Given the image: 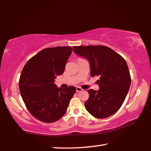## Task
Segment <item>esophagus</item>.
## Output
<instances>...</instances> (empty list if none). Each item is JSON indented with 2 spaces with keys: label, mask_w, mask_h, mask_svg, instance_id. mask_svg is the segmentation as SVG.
<instances>
[{
  "label": "esophagus",
  "mask_w": 151,
  "mask_h": 151,
  "mask_svg": "<svg viewBox=\"0 0 151 151\" xmlns=\"http://www.w3.org/2000/svg\"><path fill=\"white\" fill-rule=\"evenodd\" d=\"M76 92H80V91H83V88H81V87H79V86H77V87L76 88Z\"/></svg>",
  "instance_id": "obj_1"
}]
</instances>
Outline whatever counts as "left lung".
<instances>
[{"mask_svg":"<svg viewBox=\"0 0 151 151\" xmlns=\"http://www.w3.org/2000/svg\"><path fill=\"white\" fill-rule=\"evenodd\" d=\"M75 54L86 58L90 63L91 76H100L99 90L89 89L85 106L98 119L112 116L121 108L131 83L129 67L124 58L103 45L75 46Z\"/></svg>","mask_w":151,"mask_h":151,"instance_id":"8db88e82","label":"left lung"}]
</instances>
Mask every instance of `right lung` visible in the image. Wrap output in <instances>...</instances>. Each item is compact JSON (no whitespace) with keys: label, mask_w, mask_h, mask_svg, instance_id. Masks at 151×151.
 Returning <instances> with one entry per match:
<instances>
[{"label":"right lung","mask_w":151,"mask_h":151,"mask_svg":"<svg viewBox=\"0 0 151 151\" xmlns=\"http://www.w3.org/2000/svg\"><path fill=\"white\" fill-rule=\"evenodd\" d=\"M73 48L57 47L45 48L30 58L20 74V95L28 111L39 121L51 123L65 114L75 86L57 88V76L65 71Z\"/></svg>","instance_id":"obj_1"}]
</instances>
